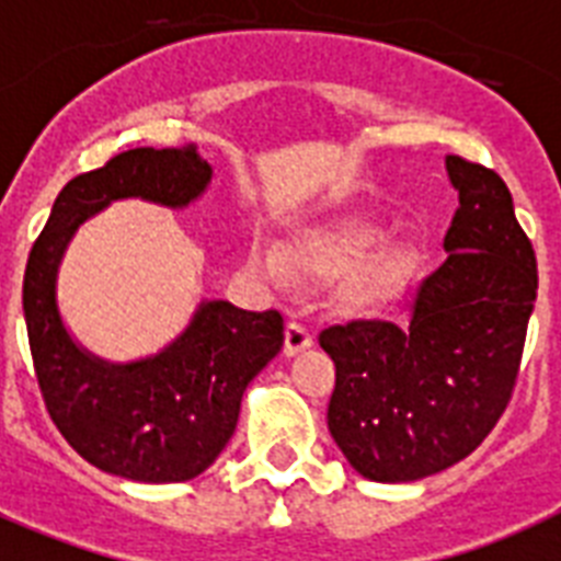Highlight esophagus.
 <instances>
[{
  "label": "esophagus",
  "instance_id": "34e87169",
  "mask_svg": "<svg viewBox=\"0 0 561 561\" xmlns=\"http://www.w3.org/2000/svg\"><path fill=\"white\" fill-rule=\"evenodd\" d=\"M313 345V336H310L308 328H302V324L290 322L288 328H285V356H299L302 351H308V347Z\"/></svg>",
  "mask_w": 561,
  "mask_h": 561
}]
</instances>
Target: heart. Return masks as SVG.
Segmentation results:
<instances>
[{
    "label": "heart",
    "mask_w": 561,
    "mask_h": 561,
    "mask_svg": "<svg viewBox=\"0 0 561 561\" xmlns=\"http://www.w3.org/2000/svg\"><path fill=\"white\" fill-rule=\"evenodd\" d=\"M379 242H382V230L370 222L308 230L288 251L276 242L253 244L251 271L273 285H288L290 273L319 282L351 276L347 282L351 305L370 308L402 294L411 279V256L404 251H388L367 262Z\"/></svg>",
    "instance_id": "b5f03b06"
}]
</instances>
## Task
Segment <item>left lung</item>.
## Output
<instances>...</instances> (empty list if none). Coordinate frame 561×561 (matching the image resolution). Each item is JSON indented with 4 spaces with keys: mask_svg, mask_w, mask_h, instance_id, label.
Listing matches in <instances>:
<instances>
[{
    "mask_svg": "<svg viewBox=\"0 0 561 561\" xmlns=\"http://www.w3.org/2000/svg\"><path fill=\"white\" fill-rule=\"evenodd\" d=\"M445 168L459 193L448 259L413 288L408 324L319 336L336 365L328 431L370 482H416L473 454L519 374L539 288L534 248L496 173L459 157Z\"/></svg>",
    "mask_w": 561,
    "mask_h": 561,
    "instance_id": "8db88e82",
    "label": "left lung"
}]
</instances>
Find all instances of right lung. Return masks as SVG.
Instances as JSON below:
<instances>
[{"instance_id": "add662e5", "label": "right lung", "mask_w": 561, "mask_h": 561, "mask_svg": "<svg viewBox=\"0 0 561 561\" xmlns=\"http://www.w3.org/2000/svg\"><path fill=\"white\" fill-rule=\"evenodd\" d=\"M214 168L193 148H136L70 179L33 244L22 285L27 339L42 397L82 459L134 482H187L222 454L244 388L282 351L276 310L251 313L202 299L162 351L111 362L79 345L59 310V267L70 239L111 202L182 210L210 187Z\"/></svg>"}]
</instances>
